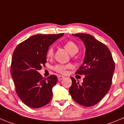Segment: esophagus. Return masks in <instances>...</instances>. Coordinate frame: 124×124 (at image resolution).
I'll return each instance as SVG.
<instances>
[{"label": "esophagus", "mask_w": 124, "mask_h": 124, "mask_svg": "<svg viewBox=\"0 0 124 124\" xmlns=\"http://www.w3.org/2000/svg\"><path fill=\"white\" fill-rule=\"evenodd\" d=\"M64 78H65V77L63 76H61V75H59V76H58V79L59 81L62 80V79H63Z\"/></svg>", "instance_id": "34e87169"}]
</instances>
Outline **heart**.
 <instances>
[{
	"instance_id": "1",
	"label": "heart",
	"mask_w": 124,
	"mask_h": 124,
	"mask_svg": "<svg viewBox=\"0 0 124 124\" xmlns=\"http://www.w3.org/2000/svg\"><path fill=\"white\" fill-rule=\"evenodd\" d=\"M64 48L70 54H76L77 52L78 51V46L72 41H69L67 42H66L64 44ZM54 54V51H53V47H50L48 49L47 53H46V55L48 57H51ZM68 67V66L63 65L61 64H57L55 66H54V69L56 71L61 73H63L65 71V69Z\"/></svg>"
}]
</instances>
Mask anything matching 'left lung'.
Instances as JSON below:
<instances>
[{
  "label": "left lung",
  "mask_w": 124,
  "mask_h": 124,
  "mask_svg": "<svg viewBox=\"0 0 124 124\" xmlns=\"http://www.w3.org/2000/svg\"><path fill=\"white\" fill-rule=\"evenodd\" d=\"M79 38L85 48L83 65L76 74L85 75L79 83L71 77L72 84L69 92L74 100L82 106H93L108 93L111 85L115 65L107 46L87 33L72 34Z\"/></svg>",
  "instance_id": "1"
}]
</instances>
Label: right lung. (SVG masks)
<instances>
[{
    "mask_svg": "<svg viewBox=\"0 0 124 124\" xmlns=\"http://www.w3.org/2000/svg\"><path fill=\"white\" fill-rule=\"evenodd\" d=\"M63 33L38 34L30 37L16 46L13 54L11 74L19 99L33 108L45 106L51 100L55 75L43 78L39 72L46 62L49 47Z\"/></svg>",
    "mask_w": 124,
    "mask_h": 124,
    "instance_id": "right-lung-1",
    "label": "right lung"
}]
</instances>
